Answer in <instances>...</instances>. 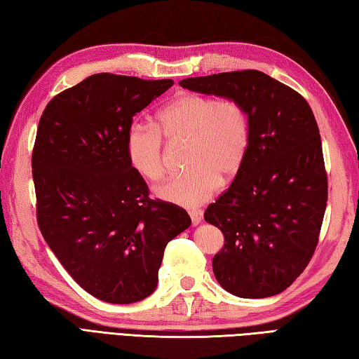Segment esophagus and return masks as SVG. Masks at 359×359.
<instances>
[{
  "mask_svg": "<svg viewBox=\"0 0 359 359\" xmlns=\"http://www.w3.org/2000/svg\"><path fill=\"white\" fill-rule=\"evenodd\" d=\"M189 217H191L193 225H199L203 219V212L201 210H191L189 211Z\"/></svg>",
  "mask_w": 359,
  "mask_h": 359,
  "instance_id": "1",
  "label": "esophagus"
}]
</instances>
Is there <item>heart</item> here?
<instances>
[{
    "instance_id": "heart-1",
    "label": "heart",
    "mask_w": 359,
    "mask_h": 359,
    "mask_svg": "<svg viewBox=\"0 0 359 359\" xmlns=\"http://www.w3.org/2000/svg\"><path fill=\"white\" fill-rule=\"evenodd\" d=\"M165 139L189 140L187 172L174 175L156 188L165 202L197 207L211 199L220 175L233 177L245 162L251 142L250 114L234 97L187 93L166 103L156 125L134 123L126 137L128 156L137 172L160 180L166 172Z\"/></svg>"
}]
</instances>
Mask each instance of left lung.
Listing matches in <instances>:
<instances>
[{
    "label": "left lung",
    "mask_w": 359,
    "mask_h": 359,
    "mask_svg": "<svg viewBox=\"0 0 359 359\" xmlns=\"http://www.w3.org/2000/svg\"><path fill=\"white\" fill-rule=\"evenodd\" d=\"M194 93L234 97L250 114L251 142L233 184L205 211L224 233L212 271L226 292L269 297L309 265L327 207L321 135L309 103L261 71L185 79Z\"/></svg>",
    "instance_id": "8db88e82"
}]
</instances>
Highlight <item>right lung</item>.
Wrapping results in <instances>:
<instances>
[{"label":"right lung","instance_id":"add662e5","mask_svg":"<svg viewBox=\"0 0 359 359\" xmlns=\"http://www.w3.org/2000/svg\"><path fill=\"white\" fill-rule=\"evenodd\" d=\"M172 85L90 75L53 97L38 123V226L74 280L104 302L148 297L166 243L191 225L184 208L149 199L126 148L133 117Z\"/></svg>","mask_w":359,"mask_h":359}]
</instances>
